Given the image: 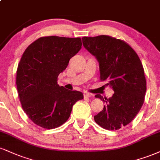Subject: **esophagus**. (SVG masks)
I'll return each mask as SVG.
<instances>
[{
    "label": "esophagus",
    "mask_w": 160,
    "mask_h": 160,
    "mask_svg": "<svg viewBox=\"0 0 160 160\" xmlns=\"http://www.w3.org/2000/svg\"><path fill=\"white\" fill-rule=\"evenodd\" d=\"M83 96H84V98H89L92 97V94L86 93V92H85V93L83 94Z\"/></svg>",
    "instance_id": "1"
}]
</instances>
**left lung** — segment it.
I'll return each mask as SVG.
<instances>
[{"label":"left lung","instance_id":"1","mask_svg":"<svg viewBox=\"0 0 160 160\" xmlns=\"http://www.w3.org/2000/svg\"><path fill=\"white\" fill-rule=\"evenodd\" d=\"M82 39L84 48L98 62L101 80H107L114 91L109 99L95 96L106 104L94 119L106 130H118L133 120L145 101L146 80L141 60L122 40L109 36Z\"/></svg>","mask_w":160,"mask_h":160}]
</instances>
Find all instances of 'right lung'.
<instances>
[{
	"instance_id": "add662e5",
	"label": "right lung",
	"mask_w": 160,
	"mask_h": 160,
	"mask_svg": "<svg viewBox=\"0 0 160 160\" xmlns=\"http://www.w3.org/2000/svg\"><path fill=\"white\" fill-rule=\"evenodd\" d=\"M82 48L80 38L46 36L25 50L17 69L16 85L24 112L38 126L58 128L68 120L81 92L59 86L57 78Z\"/></svg>"
}]
</instances>
